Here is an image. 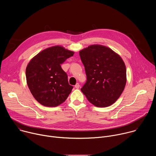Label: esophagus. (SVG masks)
<instances>
[{"instance_id": "obj_1", "label": "esophagus", "mask_w": 156, "mask_h": 156, "mask_svg": "<svg viewBox=\"0 0 156 156\" xmlns=\"http://www.w3.org/2000/svg\"><path fill=\"white\" fill-rule=\"evenodd\" d=\"M80 84H79V83H77L76 84H75V88H76V89H78L79 87H80Z\"/></svg>"}]
</instances>
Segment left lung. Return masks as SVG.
<instances>
[{
  "label": "left lung",
  "mask_w": 156,
  "mask_h": 156,
  "mask_svg": "<svg viewBox=\"0 0 156 156\" xmlns=\"http://www.w3.org/2000/svg\"><path fill=\"white\" fill-rule=\"evenodd\" d=\"M87 81L81 89L89 102L98 107L112 105L123 91L126 83L125 64L110 48L93 44L79 52Z\"/></svg>",
  "instance_id": "obj_1"
}]
</instances>
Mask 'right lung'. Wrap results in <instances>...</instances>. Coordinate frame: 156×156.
Here are the masks:
<instances>
[{
    "label": "right lung",
    "mask_w": 156,
    "mask_h": 156,
    "mask_svg": "<svg viewBox=\"0 0 156 156\" xmlns=\"http://www.w3.org/2000/svg\"><path fill=\"white\" fill-rule=\"evenodd\" d=\"M74 52L61 46L48 48L38 53L26 69L28 86L35 99L46 107H56L70 94L73 86L62 70V64Z\"/></svg>",
    "instance_id": "1"
}]
</instances>
